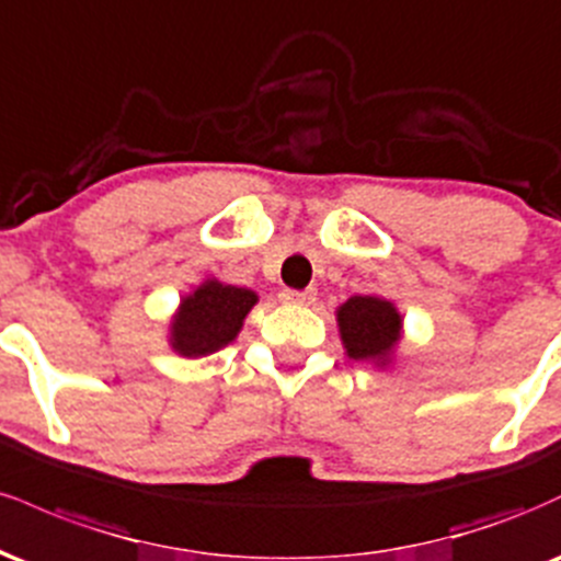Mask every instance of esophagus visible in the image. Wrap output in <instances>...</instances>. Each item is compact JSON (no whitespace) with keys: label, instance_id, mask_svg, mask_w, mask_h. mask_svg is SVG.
Returning a JSON list of instances; mask_svg holds the SVG:
<instances>
[{"label":"esophagus","instance_id":"34e87169","mask_svg":"<svg viewBox=\"0 0 561 561\" xmlns=\"http://www.w3.org/2000/svg\"><path fill=\"white\" fill-rule=\"evenodd\" d=\"M282 300L295 302V306H313V302H317V289H285V293H282Z\"/></svg>","mask_w":561,"mask_h":561}]
</instances>
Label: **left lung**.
Listing matches in <instances>:
<instances>
[{"mask_svg": "<svg viewBox=\"0 0 561 561\" xmlns=\"http://www.w3.org/2000/svg\"><path fill=\"white\" fill-rule=\"evenodd\" d=\"M401 324L398 308L377 295H353L337 308L340 340L353 362L388 366L401 340Z\"/></svg>", "mask_w": 561, "mask_h": 561, "instance_id": "left-lung-1", "label": "left lung"}]
</instances>
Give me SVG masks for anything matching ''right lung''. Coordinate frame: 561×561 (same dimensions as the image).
<instances>
[{
  "mask_svg": "<svg viewBox=\"0 0 561 561\" xmlns=\"http://www.w3.org/2000/svg\"><path fill=\"white\" fill-rule=\"evenodd\" d=\"M259 295L248 287L205 279L179 302L171 321V347L184 358L210 356L229 345L242 330V321Z\"/></svg>",
  "mask_w": 561,
  "mask_h": 561,
  "instance_id": "obj_1",
  "label": "right lung"
}]
</instances>
